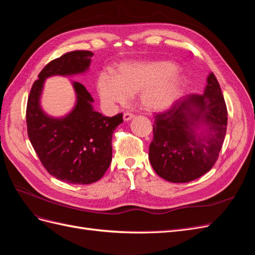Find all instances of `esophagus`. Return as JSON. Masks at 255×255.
Returning <instances> with one entry per match:
<instances>
[{"label": "esophagus", "mask_w": 255, "mask_h": 255, "mask_svg": "<svg viewBox=\"0 0 255 255\" xmlns=\"http://www.w3.org/2000/svg\"><path fill=\"white\" fill-rule=\"evenodd\" d=\"M134 117H135V115L132 113H125V115H123V120L129 121V120H132Z\"/></svg>", "instance_id": "1"}]
</instances>
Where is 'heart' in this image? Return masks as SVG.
I'll return each instance as SVG.
<instances>
[{"label": "heart", "mask_w": 255, "mask_h": 255, "mask_svg": "<svg viewBox=\"0 0 255 255\" xmlns=\"http://www.w3.org/2000/svg\"><path fill=\"white\" fill-rule=\"evenodd\" d=\"M177 69L173 61L164 59L123 63L116 69L115 76L107 72L98 75V95L106 107L113 109L139 91L138 100L145 111H163L182 94L185 78Z\"/></svg>", "instance_id": "obj_1"}]
</instances>
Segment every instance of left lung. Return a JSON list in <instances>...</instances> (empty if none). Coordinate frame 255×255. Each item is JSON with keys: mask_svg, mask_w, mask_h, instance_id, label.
<instances>
[{"mask_svg": "<svg viewBox=\"0 0 255 255\" xmlns=\"http://www.w3.org/2000/svg\"><path fill=\"white\" fill-rule=\"evenodd\" d=\"M203 95H189L157 114L149 159L155 172L172 183L194 181L210 171L225 140L228 111L214 73Z\"/></svg>", "mask_w": 255, "mask_h": 255, "instance_id": "1", "label": "left lung"}]
</instances>
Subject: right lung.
Wrapping results in <instances>:
<instances>
[{"label": "right lung", "instance_id": "obj_1", "mask_svg": "<svg viewBox=\"0 0 255 255\" xmlns=\"http://www.w3.org/2000/svg\"><path fill=\"white\" fill-rule=\"evenodd\" d=\"M94 53L73 51L45 66L30 89L26 106L27 134L47 171L57 180L86 185L99 181L112 161V138L122 114L105 117L92 107L94 99L83 84L72 82L74 109L65 117L54 118L40 106L44 81L53 75L86 72Z\"/></svg>", "mask_w": 255, "mask_h": 255}]
</instances>
